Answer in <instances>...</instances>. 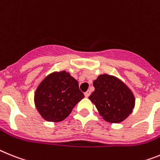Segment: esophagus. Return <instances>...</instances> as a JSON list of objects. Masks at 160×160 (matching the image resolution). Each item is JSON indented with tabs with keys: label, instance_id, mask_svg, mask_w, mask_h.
<instances>
[{
	"label": "esophagus",
	"instance_id": "esophagus-1",
	"mask_svg": "<svg viewBox=\"0 0 160 160\" xmlns=\"http://www.w3.org/2000/svg\"><path fill=\"white\" fill-rule=\"evenodd\" d=\"M90 93H91V92L89 90H87L86 92H84V96L86 97V98H88V97H89V95H90Z\"/></svg>",
	"mask_w": 160,
	"mask_h": 160
}]
</instances>
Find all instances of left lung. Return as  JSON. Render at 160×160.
<instances>
[{"mask_svg":"<svg viewBox=\"0 0 160 160\" xmlns=\"http://www.w3.org/2000/svg\"><path fill=\"white\" fill-rule=\"evenodd\" d=\"M93 86L95 90L88 98L105 120L119 123L132 113L135 105L133 94L117 78L101 75L93 81Z\"/></svg>","mask_w":160,"mask_h":160,"instance_id":"left-lung-1","label":"left lung"}]
</instances>
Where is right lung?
<instances>
[{"label":"right lung","mask_w":160,"mask_h":160,"mask_svg":"<svg viewBox=\"0 0 160 160\" xmlns=\"http://www.w3.org/2000/svg\"><path fill=\"white\" fill-rule=\"evenodd\" d=\"M84 98L77 80L62 72L51 74L41 83L35 93V104L44 119L58 122L68 117Z\"/></svg>","instance_id":"obj_1"}]
</instances>
